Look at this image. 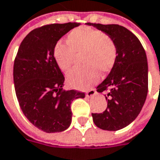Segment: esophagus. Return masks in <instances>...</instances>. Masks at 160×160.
Masks as SVG:
<instances>
[{"instance_id": "obj_1", "label": "esophagus", "mask_w": 160, "mask_h": 160, "mask_svg": "<svg viewBox=\"0 0 160 160\" xmlns=\"http://www.w3.org/2000/svg\"><path fill=\"white\" fill-rule=\"evenodd\" d=\"M95 95H96V91L94 89L89 90V91L86 92V97H88V98H92V97H94Z\"/></svg>"}]
</instances>
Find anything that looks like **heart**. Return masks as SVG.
Instances as JSON below:
<instances>
[{
  "label": "heart",
  "mask_w": 160,
  "mask_h": 160,
  "mask_svg": "<svg viewBox=\"0 0 160 160\" xmlns=\"http://www.w3.org/2000/svg\"><path fill=\"white\" fill-rule=\"evenodd\" d=\"M68 45L58 42L54 48V58L64 72L73 66L76 56L81 57L85 66L67 75L68 83L77 89L84 90L98 82L100 73L108 74L114 68L118 51L113 40L101 30L81 27L72 30L67 37Z\"/></svg>",
  "instance_id": "obj_1"
}]
</instances>
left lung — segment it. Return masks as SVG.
Instances as JSON below:
<instances>
[{
    "instance_id": "left-lung-1",
    "label": "left lung",
    "mask_w": 160,
    "mask_h": 160,
    "mask_svg": "<svg viewBox=\"0 0 160 160\" xmlns=\"http://www.w3.org/2000/svg\"><path fill=\"white\" fill-rule=\"evenodd\" d=\"M108 35L116 44L118 57L114 68L97 92L108 90L105 95L108 107L104 112L92 113L96 126L102 130L118 131L138 117L148 93V62L138 38L119 25L86 23Z\"/></svg>"
}]
</instances>
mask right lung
<instances>
[{
	"label": "right lung",
	"mask_w": 160,
	"mask_h": 160,
	"mask_svg": "<svg viewBox=\"0 0 160 160\" xmlns=\"http://www.w3.org/2000/svg\"><path fill=\"white\" fill-rule=\"evenodd\" d=\"M80 23L46 25L32 30L16 56L13 79L22 111L35 127L45 132L68 129L72 121L71 102L84 92L64 91L65 77L54 58L58 41Z\"/></svg>",
	"instance_id": "obj_1"
}]
</instances>
